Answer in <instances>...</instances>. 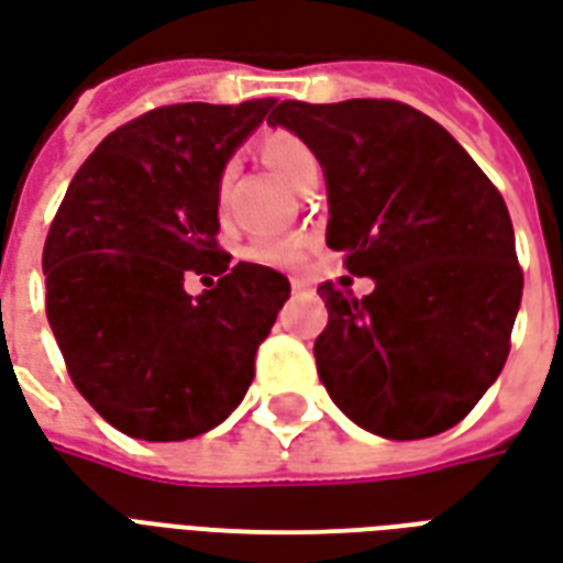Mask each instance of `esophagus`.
I'll return each mask as SVG.
<instances>
[{
	"instance_id": "obj_1",
	"label": "esophagus",
	"mask_w": 563,
	"mask_h": 563,
	"mask_svg": "<svg viewBox=\"0 0 563 563\" xmlns=\"http://www.w3.org/2000/svg\"><path fill=\"white\" fill-rule=\"evenodd\" d=\"M305 286H307L305 280H298V277H292V289H295V292H301V289H305Z\"/></svg>"
}]
</instances>
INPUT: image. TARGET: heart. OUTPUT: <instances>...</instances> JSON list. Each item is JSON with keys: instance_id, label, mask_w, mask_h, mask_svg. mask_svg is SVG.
<instances>
[{"instance_id": "b5f03b06", "label": "heart", "mask_w": 563, "mask_h": 563, "mask_svg": "<svg viewBox=\"0 0 563 563\" xmlns=\"http://www.w3.org/2000/svg\"><path fill=\"white\" fill-rule=\"evenodd\" d=\"M262 159L268 162L283 180L295 186L298 192H305L307 186L319 180V159L313 147L305 139H298L295 132L277 129L262 139ZM234 162H225L217 174V208L220 213L229 201L232 189ZM246 258H253L258 265H295L301 258V238L295 234H258L246 244Z\"/></svg>"}]
</instances>
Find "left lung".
Returning a JSON list of instances; mask_svg holds the SVG:
<instances>
[{
    "mask_svg": "<svg viewBox=\"0 0 563 563\" xmlns=\"http://www.w3.org/2000/svg\"><path fill=\"white\" fill-rule=\"evenodd\" d=\"M271 126L305 139L329 184L325 244L374 292H319L313 343L331 401L389 440L459 424L504 371L519 313L516 234L497 186L446 129L410 104L280 102Z\"/></svg>",
    "mask_w": 563,
    "mask_h": 563,
    "instance_id": "8db88e82",
    "label": "left lung"
}]
</instances>
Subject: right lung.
<instances>
[{
	"instance_id": "obj_1",
	"label": "right lung",
	"mask_w": 563,
	"mask_h": 563,
	"mask_svg": "<svg viewBox=\"0 0 563 563\" xmlns=\"http://www.w3.org/2000/svg\"><path fill=\"white\" fill-rule=\"evenodd\" d=\"M271 108L184 102L129 120L87 156L51 222L47 322L75 389L123 434H205L253 383L289 280L220 250L217 174ZM189 269L218 283L192 299Z\"/></svg>"
}]
</instances>
